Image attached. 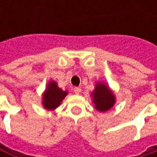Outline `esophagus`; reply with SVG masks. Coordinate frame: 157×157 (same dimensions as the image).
Wrapping results in <instances>:
<instances>
[{
  "label": "esophagus",
  "mask_w": 157,
  "mask_h": 157,
  "mask_svg": "<svg viewBox=\"0 0 157 157\" xmlns=\"http://www.w3.org/2000/svg\"><path fill=\"white\" fill-rule=\"evenodd\" d=\"M74 92H75L76 94H79L81 93V88H80V87H75V89H74Z\"/></svg>",
  "instance_id": "obj_1"
}]
</instances>
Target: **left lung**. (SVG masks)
I'll return each mask as SVG.
<instances>
[{
  "mask_svg": "<svg viewBox=\"0 0 157 157\" xmlns=\"http://www.w3.org/2000/svg\"><path fill=\"white\" fill-rule=\"evenodd\" d=\"M95 109L99 112H106L110 110L115 103V96L110 88L104 82H97L95 89L91 94Z\"/></svg>",
  "mask_w": 157,
  "mask_h": 157,
  "instance_id": "obj_1",
  "label": "left lung"
}]
</instances>
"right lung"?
I'll return each instance as SVG.
<instances>
[{
  "label": "right lung",
  "mask_w": 157,
  "mask_h": 157,
  "mask_svg": "<svg viewBox=\"0 0 157 157\" xmlns=\"http://www.w3.org/2000/svg\"><path fill=\"white\" fill-rule=\"evenodd\" d=\"M68 92L63 91V89L59 88L57 82L54 81L49 82L47 87L43 94V105L45 109L54 110L57 108L64 97L67 95Z\"/></svg>",
  "instance_id": "add662e5"
}]
</instances>
